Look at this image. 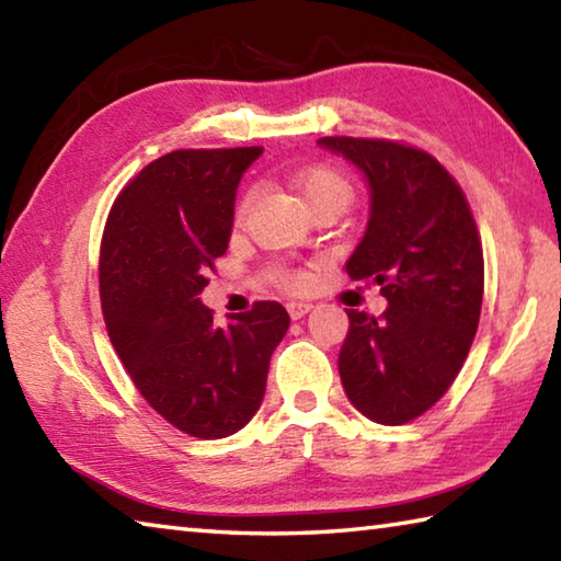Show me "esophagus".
<instances>
[{
	"mask_svg": "<svg viewBox=\"0 0 561 561\" xmlns=\"http://www.w3.org/2000/svg\"><path fill=\"white\" fill-rule=\"evenodd\" d=\"M287 311H289L291 319H301V317H307L309 311H311V304L309 301H289L287 304Z\"/></svg>",
	"mask_w": 561,
	"mask_h": 561,
	"instance_id": "34e87169",
	"label": "esophagus"
}]
</instances>
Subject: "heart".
<instances>
[{
  "label": "heart",
  "instance_id": "b5f03b06",
  "mask_svg": "<svg viewBox=\"0 0 561 561\" xmlns=\"http://www.w3.org/2000/svg\"><path fill=\"white\" fill-rule=\"evenodd\" d=\"M294 185H297V190L301 193L304 201H307V205H314L321 201H334V203L346 205V201H348V183L339 173H334V170H327V168L307 170V173L297 175ZM244 205L247 203H242V210H244ZM289 284H294V287H301V284H307V279L291 277Z\"/></svg>",
  "mask_w": 561,
  "mask_h": 561
}]
</instances>
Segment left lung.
Listing matches in <instances>:
<instances>
[{"label": "left lung", "instance_id": "obj_1", "mask_svg": "<svg viewBox=\"0 0 561 561\" xmlns=\"http://www.w3.org/2000/svg\"><path fill=\"white\" fill-rule=\"evenodd\" d=\"M368 185V222L346 262L381 287V319L346 309L339 376L368 421H413L448 391L478 331L482 247L462 190L423 150L368 138H319Z\"/></svg>", "mask_w": 561, "mask_h": 561}]
</instances>
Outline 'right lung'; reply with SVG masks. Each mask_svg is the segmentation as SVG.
I'll return each mask as SVG.
<instances>
[{
  "mask_svg": "<svg viewBox=\"0 0 561 561\" xmlns=\"http://www.w3.org/2000/svg\"><path fill=\"white\" fill-rule=\"evenodd\" d=\"M262 148L173 150L113 203L101 242V307L111 344L140 396L193 438H227L252 421L287 309L257 301L225 327L201 301L230 244L237 187Z\"/></svg>",
  "mask_w": 561,
  "mask_h": 561,
  "instance_id": "add662e5",
  "label": "right lung"
}]
</instances>
